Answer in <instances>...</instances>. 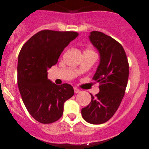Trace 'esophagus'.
<instances>
[{"label": "esophagus", "instance_id": "34e87169", "mask_svg": "<svg viewBox=\"0 0 149 149\" xmlns=\"http://www.w3.org/2000/svg\"><path fill=\"white\" fill-rule=\"evenodd\" d=\"M74 93H75V94L80 92V90L79 89V88H77V87H74Z\"/></svg>", "mask_w": 149, "mask_h": 149}]
</instances>
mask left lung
Returning <instances> with one entry per match:
<instances>
[{
    "instance_id": "1",
    "label": "left lung",
    "mask_w": 149,
    "mask_h": 149,
    "mask_svg": "<svg viewBox=\"0 0 149 149\" xmlns=\"http://www.w3.org/2000/svg\"><path fill=\"white\" fill-rule=\"evenodd\" d=\"M100 54L93 80L100 84L99 93L91 95V103L81 110L82 117L91 124L107 122L114 114L125 94L129 66L124 49L111 37L97 31L88 36Z\"/></svg>"
}]
</instances>
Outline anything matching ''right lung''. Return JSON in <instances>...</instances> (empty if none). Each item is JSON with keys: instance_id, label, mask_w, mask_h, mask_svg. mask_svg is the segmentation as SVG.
Wrapping results in <instances>:
<instances>
[{"instance_id": "add662e5", "label": "right lung", "mask_w": 149, "mask_h": 149, "mask_svg": "<svg viewBox=\"0 0 149 149\" xmlns=\"http://www.w3.org/2000/svg\"><path fill=\"white\" fill-rule=\"evenodd\" d=\"M77 35L75 32L42 30L20 50L17 62L19 91L29 113L41 123L59 120L64 103L74 95L70 84L56 85L49 80L47 70L58 63L61 52Z\"/></svg>"}]
</instances>
